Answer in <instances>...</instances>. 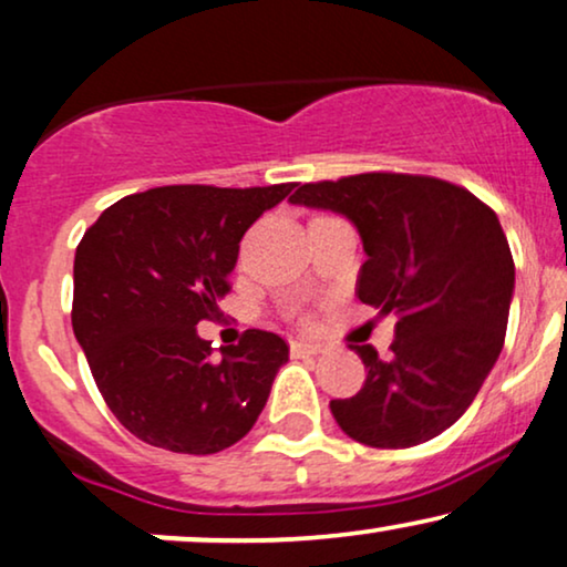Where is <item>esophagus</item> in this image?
Wrapping results in <instances>:
<instances>
[{
	"label": "esophagus",
	"instance_id": "esophagus-1",
	"mask_svg": "<svg viewBox=\"0 0 567 567\" xmlns=\"http://www.w3.org/2000/svg\"><path fill=\"white\" fill-rule=\"evenodd\" d=\"M289 349H291V357H312L322 351L320 343L305 341V338H293V341H289Z\"/></svg>",
	"mask_w": 567,
	"mask_h": 567
}]
</instances>
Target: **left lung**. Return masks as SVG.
Here are the masks:
<instances>
[{"mask_svg":"<svg viewBox=\"0 0 567 567\" xmlns=\"http://www.w3.org/2000/svg\"><path fill=\"white\" fill-rule=\"evenodd\" d=\"M291 203L354 220L367 252L357 297L399 315L391 359L351 343L367 380L330 401L338 427L370 447L437 437L472 406L505 343L516 266L495 210L453 182L399 172L307 182Z\"/></svg>","mask_w":567,"mask_h":567,"instance_id":"left-lung-1","label":"left lung"}]
</instances>
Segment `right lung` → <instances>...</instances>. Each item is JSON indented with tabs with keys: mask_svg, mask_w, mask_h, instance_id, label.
Wrapping results in <instances>:
<instances>
[{
	"mask_svg": "<svg viewBox=\"0 0 567 567\" xmlns=\"http://www.w3.org/2000/svg\"><path fill=\"white\" fill-rule=\"evenodd\" d=\"M291 189L153 187L80 239L72 330L106 406L143 443L208 455L252 430L289 343L252 328L216 359L195 326L218 318L241 237Z\"/></svg>",
	"mask_w": 567,
	"mask_h": 567,
	"instance_id": "add662e5",
	"label": "right lung"
}]
</instances>
